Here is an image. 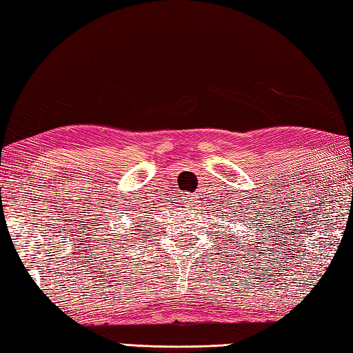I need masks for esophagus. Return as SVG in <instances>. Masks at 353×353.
Listing matches in <instances>:
<instances>
[{
  "mask_svg": "<svg viewBox=\"0 0 353 353\" xmlns=\"http://www.w3.org/2000/svg\"><path fill=\"white\" fill-rule=\"evenodd\" d=\"M191 199H194V197H191ZM188 202H191V200H188ZM194 202H197V200H194ZM192 203V202H191Z\"/></svg>",
  "mask_w": 353,
  "mask_h": 353,
  "instance_id": "1",
  "label": "esophagus"
}]
</instances>
